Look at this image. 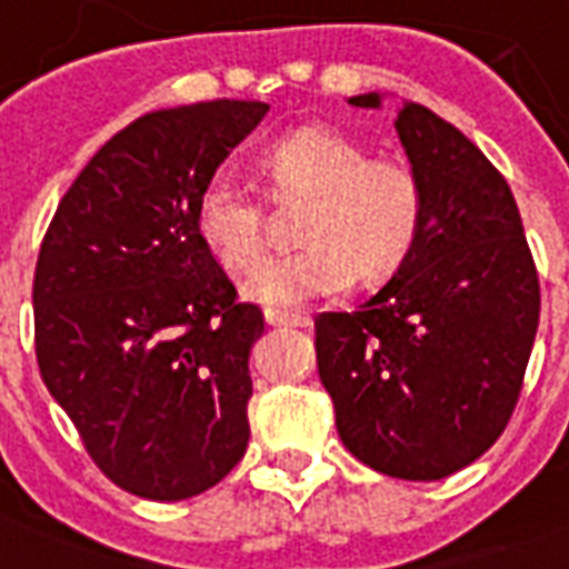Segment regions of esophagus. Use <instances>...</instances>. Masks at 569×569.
I'll use <instances>...</instances> for the list:
<instances>
[{
	"mask_svg": "<svg viewBox=\"0 0 569 569\" xmlns=\"http://www.w3.org/2000/svg\"><path fill=\"white\" fill-rule=\"evenodd\" d=\"M267 325L272 327H312L309 315H293V312H279V309H267Z\"/></svg>",
	"mask_w": 569,
	"mask_h": 569,
	"instance_id": "1",
	"label": "esophagus"
}]
</instances>
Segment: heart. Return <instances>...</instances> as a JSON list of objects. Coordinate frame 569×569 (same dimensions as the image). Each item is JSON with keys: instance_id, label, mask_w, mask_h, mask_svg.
Listing matches in <instances>:
<instances>
[{"instance_id": "heart-1", "label": "heart", "mask_w": 569, "mask_h": 569, "mask_svg": "<svg viewBox=\"0 0 569 569\" xmlns=\"http://www.w3.org/2000/svg\"><path fill=\"white\" fill-rule=\"evenodd\" d=\"M279 197L309 193L300 214L306 242L269 257L244 281L248 300L297 309L351 284L381 281L412 254L425 227V184L400 157H370L367 144L333 127H302L263 153ZM193 230L227 269H251L267 248V218L257 193L230 172L202 184Z\"/></svg>"}]
</instances>
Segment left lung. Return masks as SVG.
Masks as SVG:
<instances>
[{"instance_id": "1", "label": "left lung", "mask_w": 569, "mask_h": 569, "mask_svg": "<svg viewBox=\"0 0 569 569\" xmlns=\"http://www.w3.org/2000/svg\"><path fill=\"white\" fill-rule=\"evenodd\" d=\"M348 102L379 109L381 99ZM393 127L425 184V227L363 306L315 318V351L346 449L385 476L433 482L482 458L509 425L540 279L491 160L418 102Z\"/></svg>"}]
</instances>
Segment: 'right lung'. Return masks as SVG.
I'll return each mask as SVG.
<instances>
[{"instance_id":"right-lung-1","label":"right lung","mask_w":569,"mask_h":569,"mask_svg":"<svg viewBox=\"0 0 569 569\" xmlns=\"http://www.w3.org/2000/svg\"><path fill=\"white\" fill-rule=\"evenodd\" d=\"M267 111L214 99L132 120L74 178L41 242V379L93 463L136 497L202 495L248 449L263 312L236 300L193 211Z\"/></svg>"}]
</instances>
